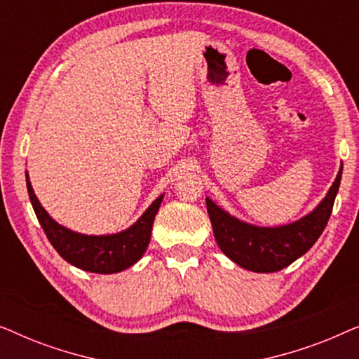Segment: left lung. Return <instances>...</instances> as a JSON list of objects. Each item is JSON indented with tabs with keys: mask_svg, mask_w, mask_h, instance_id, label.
<instances>
[{
	"mask_svg": "<svg viewBox=\"0 0 359 359\" xmlns=\"http://www.w3.org/2000/svg\"><path fill=\"white\" fill-rule=\"evenodd\" d=\"M341 170L335 183L318 208L297 222L274 229L243 224L205 199L214 237L220 250L245 269L255 273H274L289 266L311 250L330 219L335 196L340 188Z\"/></svg>",
	"mask_w": 359,
	"mask_h": 359,
	"instance_id": "8db88e82",
	"label": "left lung"
}]
</instances>
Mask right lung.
<instances>
[{
    "label": "right lung",
    "mask_w": 359,
    "mask_h": 359,
    "mask_svg": "<svg viewBox=\"0 0 359 359\" xmlns=\"http://www.w3.org/2000/svg\"><path fill=\"white\" fill-rule=\"evenodd\" d=\"M27 181V193L31 198L34 212L46 232L48 242L57 250L58 255L73 266L85 269L90 273L111 274L119 273L139 262L145 253L147 245L150 242L151 225L155 215L158 212L161 198L155 201L145 214L127 229L126 232L116 235H104V237H90V235L75 233L62 225H58L48 215L34 194L31 181Z\"/></svg>",
    "instance_id": "1"
}]
</instances>
